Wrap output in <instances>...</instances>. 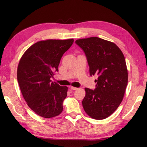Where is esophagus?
Segmentation results:
<instances>
[{"instance_id": "34e87169", "label": "esophagus", "mask_w": 147, "mask_h": 147, "mask_svg": "<svg viewBox=\"0 0 147 147\" xmlns=\"http://www.w3.org/2000/svg\"><path fill=\"white\" fill-rule=\"evenodd\" d=\"M70 88L72 89V90H77V89H78L77 88H75V87H74V86H71V87H70Z\"/></svg>"}]
</instances>
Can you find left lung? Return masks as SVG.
<instances>
[{
  "label": "left lung",
  "instance_id": "1",
  "mask_svg": "<svg viewBox=\"0 0 147 147\" xmlns=\"http://www.w3.org/2000/svg\"><path fill=\"white\" fill-rule=\"evenodd\" d=\"M75 43L85 54L91 76L98 75L94 90L84 89L83 107L92 118L105 119L117 109L125 92L128 75L124 56L114 43L99 37L79 39Z\"/></svg>",
  "mask_w": 147,
  "mask_h": 147
}]
</instances>
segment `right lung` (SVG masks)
Masks as SVG:
<instances>
[{
    "label": "right lung",
    "instance_id": "1",
    "mask_svg": "<svg viewBox=\"0 0 147 147\" xmlns=\"http://www.w3.org/2000/svg\"><path fill=\"white\" fill-rule=\"evenodd\" d=\"M74 43L73 39L47 40L29 47L20 61L17 79L24 99L31 110L45 118L59 115L68 88L51 80L62 56Z\"/></svg>",
    "mask_w": 147,
    "mask_h": 147
}]
</instances>
